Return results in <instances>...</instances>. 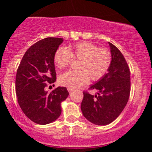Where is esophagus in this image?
<instances>
[{
  "label": "esophagus",
  "mask_w": 152,
  "mask_h": 152,
  "mask_svg": "<svg viewBox=\"0 0 152 152\" xmlns=\"http://www.w3.org/2000/svg\"><path fill=\"white\" fill-rule=\"evenodd\" d=\"M67 90H68L69 93H72V92H73L74 90H73V88H71V87H67Z\"/></svg>",
  "instance_id": "1"
}]
</instances>
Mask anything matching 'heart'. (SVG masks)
I'll use <instances>...</instances> for the list:
<instances>
[{
    "mask_svg": "<svg viewBox=\"0 0 152 152\" xmlns=\"http://www.w3.org/2000/svg\"><path fill=\"white\" fill-rule=\"evenodd\" d=\"M72 58L79 59L77 70H68L59 77L61 85L76 88L93 81L100 80L111 65L112 53L109 49L99 48L87 41L77 42L67 48L59 47L55 51L53 62L61 70L70 64Z\"/></svg>",
    "mask_w": 152,
    "mask_h": 152,
    "instance_id": "obj_1",
    "label": "heart"
}]
</instances>
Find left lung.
Instances as JSON below:
<instances>
[{
    "label": "left lung",
    "mask_w": 152,
    "mask_h": 152,
    "mask_svg": "<svg viewBox=\"0 0 152 152\" xmlns=\"http://www.w3.org/2000/svg\"><path fill=\"white\" fill-rule=\"evenodd\" d=\"M111 49V65L102 79L89 90H97L96 95L84 91L81 104L82 114L91 123L107 125L115 120L125 108L129 98L130 70L121 52L109 42Z\"/></svg>",
    "instance_id": "obj_1"
}]
</instances>
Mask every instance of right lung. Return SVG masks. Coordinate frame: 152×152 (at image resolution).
I'll use <instances>...</instances> for the list:
<instances>
[{
	"label": "right lung",
	"instance_id": "add662e5",
	"mask_svg": "<svg viewBox=\"0 0 152 152\" xmlns=\"http://www.w3.org/2000/svg\"><path fill=\"white\" fill-rule=\"evenodd\" d=\"M62 38L48 37L32 45L24 54L16 74L15 90L18 102L24 114L41 125L54 121L61 114V102L69 93L58 87L50 93L44 89L56 79L53 56Z\"/></svg>",
	"mask_w": 152,
	"mask_h": 152
}]
</instances>
